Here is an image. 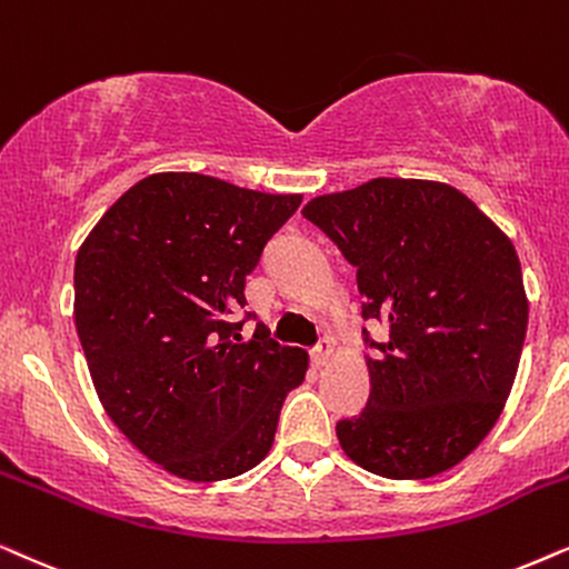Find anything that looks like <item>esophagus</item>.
I'll list each match as a JSON object with an SVG mask.
<instances>
[{"label":"esophagus","mask_w":569,"mask_h":569,"mask_svg":"<svg viewBox=\"0 0 569 569\" xmlns=\"http://www.w3.org/2000/svg\"><path fill=\"white\" fill-rule=\"evenodd\" d=\"M330 359H332V346L328 343V340H322V343L312 351V363L320 369V367H328Z\"/></svg>","instance_id":"34e87169"}]
</instances>
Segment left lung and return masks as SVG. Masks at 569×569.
<instances>
[{
    "mask_svg": "<svg viewBox=\"0 0 569 569\" xmlns=\"http://www.w3.org/2000/svg\"><path fill=\"white\" fill-rule=\"evenodd\" d=\"M301 216L356 268L363 320L390 328L367 359L369 400L340 448L385 479H429L479 448L518 375L528 299L512 241L442 181L380 177ZM367 332V330H363Z\"/></svg>",
    "mask_w": 569,
    "mask_h": 569,
    "instance_id": "left-lung-1",
    "label": "left lung"
}]
</instances>
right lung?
<instances>
[{
    "instance_id": "right-lung-1",
    "label": "right lung",
    "mask_w": 569,
    "mask_h": 569,
    "mask_svg": "<svg viewBox=\"0 0 569 569\" xmlns=\"http://www.w3.org/2000/svg\"><path fill=\"white\" fill-rule=\"evenodd\" d=\"M301 194L192 171L150 173L101 216L74 260V328L103 411L179 479L208 483L268 456L309 356L244 322L247 276Z\"/></svg>"
}]
</instances>
